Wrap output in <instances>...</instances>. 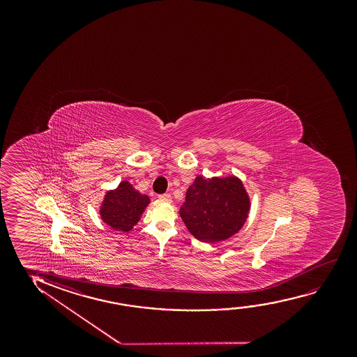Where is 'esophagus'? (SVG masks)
I'll use <instances>...</instances> for the list:
<instances>
[{
    "mask_svg": "<svg viewBox=\"0 0 357 357\" xmlns=\"http://www.w3.org/2000/svg\"><path fill=\"white\" fill-rule=\"evenodd\" d=\"M158 199L161 201H166V202H171L172 196L169 194H162V195L158 196Z\"/></svg>",
    "mask_w": 357,
    "mask_h": 357,
    "instance_id": "34e87169",
    "label": "esophagus"
}]
</instances>
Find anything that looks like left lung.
<instances>
[{"mask_svg":"<svg viewBox=\"0 0 357 357\" xmlns=\"http://www.w3.org/2000/svg\"><path fill=\"white\" fill-rule=\"evenodd\" d=\"M250 196L238 176H196L179 215L194 238L213 244L236 234L249 217Z\"/></svg>","mask_w":357,"mask_h":357,"instance_id":"obj_1","label":"left lung"}]
</instances>
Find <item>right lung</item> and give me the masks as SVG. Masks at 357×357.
<instances>
[{"mask_svg":"<svg viewBox=\"0 0 357 357\" xmlns=\"http://www.w3.org/2000/svg\"><path fill=\"white\" fill-rule=\"evenodd\" d=\"M149 204V196L137 190L129 181H123L116 189L106 191L98 212L106 225L128 233L140 220Z\"/></svg>","mask_w":357,"mask_h":357,"instance_id":"1","label":"right lung"}]
</instances>
